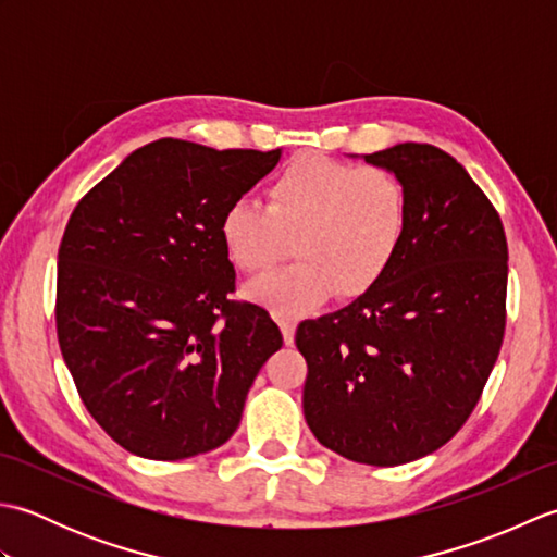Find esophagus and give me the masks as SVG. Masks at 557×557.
Segmentation results:
<instances>
[{
	"mask_svg": "<svg viewBox=\"0 0 557 557\" xmlns=\"http://www.w3.org/2000/svg\"><path fill=\"white\" fill-rule=\"evenodd\" d=\"M280 327H282V337H285V345H294V323L287 321V318H282L280 321Z\"/></svg>",
	"mask_w": 557,
	"mask_h": 557,
	"instance_id": "34e87169",
	"label": "esophagus"
}]
</instances>
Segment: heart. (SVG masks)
<instances>
[{
	"instance_id": "heart-1",
	"label": "heart",
	"mask_w": 557,
	"mask_h": 557,
	"mask_svg": "<svg viewBox=\"0 0 557 557\" xmlns=\"http://www.w3.org/2000/svg\"><path fill=\"white\" fill-rule=\"evenodd\" d=\"M409 191L377 164L301 156L268 184V203L234 200L220 218L232 265L265 272L297 248L299 263L270 272L248 297L275 315L297 318L339 299H359L381 285L407 242Z\"/></svg>"
}]
</instances>
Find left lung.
I'll use <instances>...</instances> for the list:
<instances>
[{
	"label": "left lung",
	"instance_id": "obj_1",
	"mask_svg": "<svg viewBox=\"0 0 557 557\" xmlns=\"http://www.w3.org/2000/svg\"><path fill=\"white\" fill-rule=\"evenodd\" d=\"M363 160L407 184L409 234L381 285L297 327L304 417L333 453L397 467L443 447L476 407L505 335L507 239L445 150L399 144Z\"/></svg>",
	"mask_w": 557,
	"mask_h": 557
}]
</instances>
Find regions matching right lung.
Segmentation results:
<instances>
[{
	"mask_svg": "<svg viewBox=\"0 0 557 557\" xmlns=\"http://www.w3.org/2000/svg\"><path fill=\"white\" fill-rule=\"evenodd\" d=\"M282 150L160 138L78 200L59 244L57 337L100 429L146 459L227 443L282 347L265 309L232 301L222 212Z\"/></svg>",
	"mask_w": 557,
	"mask_h": 557,
	"instance_id": "1",
	"label": "right lung"
}]
</instances>
